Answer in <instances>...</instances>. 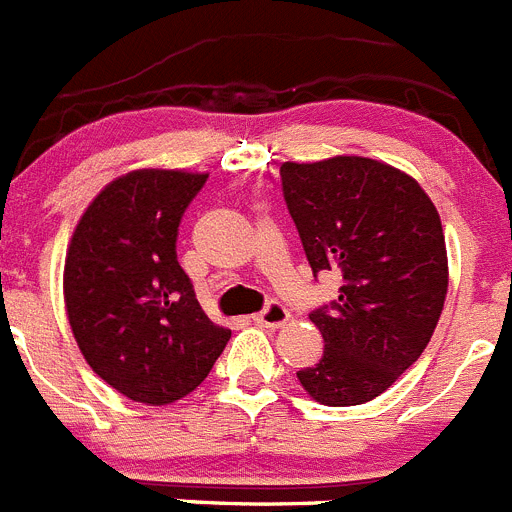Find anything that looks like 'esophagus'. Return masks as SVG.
<instances>
[{
	"instance_id": "obj_1",
	"label": "esophagus",
	"mask_w": 512,
	"mask_h": 512,
	"mask_svg": "<svg viewBox=\"0 0 512 512\" xmlns=\"http://www.w3.org/2000/svg\"><path fill=\"white\" fill-rule=\"evenodd\" d=\"M252 318H255V321L265 328H280L290 321V313L283 303L272 300V303H267L265 310H260V313L252 315Z\"/></svg>"
}]
</instances>
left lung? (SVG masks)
I'll return each mask as SVG.
<instances>
[{"mask_svg": "<svg viewBox=\"0 0 512 512\" xmlns=\"http://www.w3.org/2000/svg\"><path fill=\"white\" fill-rule=\"evenodd\" d=\"M283 197L313 275L341 272L338 300L310 321L323 358L298 371L326 407L384 394L422 356L447 295V247L422 186L381 161L336 156L280 166Z\"/></svg>", "mask_w": 512, "mask_h": 512, "instance_id": "8db88e82", "label": "left lung"}]
</instances>
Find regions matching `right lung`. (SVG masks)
Segmentation results:
<instances>
[{
  "label": "right lung",
  "mask_w": 512,
  "mask_h": 512,
  "mask_svg": "<svg viewBox=\"0 0 512 512\" xmlns=\"http://www.w3.org/2000/svg\"><path fill=\"white\" fill-rule=\"evenodd\" d=\"M207 174L141 169L111 181L75 227L65 257V308L90 369L151 407L197 389L232 331L199 305L176 260L186 207Z\"/></svg>",
  "instance_id": "add662e5"
}]
</instances>
